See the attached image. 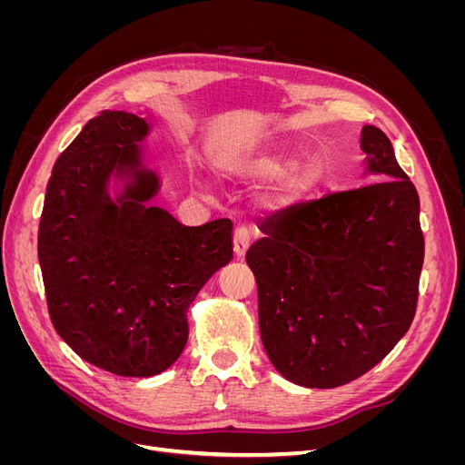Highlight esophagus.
I'll use <instances>...</instances> for the list:
<instances>
[{
    "label": "esophagus",
    "mask_w": 465,
    "mask_h": 465,
    "mask_svg": "<svg viewBox=\"0 0 465 465\" xmlns=\"http://www.w3.org/2000/svg\"><path fill=\"white\" fill-rule=\"evenodd\" d=\"M252 244V234L246 227H238L234 231V254L238 258H242L246 254V250L250 248Z\"/></svg>",
    "instance_id": "esophagus-1"
}]
</instances>
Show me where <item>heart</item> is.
Segmentation results:
<instances>
[{
	"label": "heart",
	"instance_id": "heart-1",
	"mask_svg": "<svg viewBox=\"0 0 465 465\" xmlns=\"http://www.w3.org/2000/svg\"><path fill=\"white\" fill-rule=\"evenodd\" d=\"M291 161V151H273L262 154L260 159L252 164V173L260 178H275L279 176ZM323 178V166L318 157H302L294 161L275 188V200L279 203H292L301 198H306L308 193L314 192Z\"/></svg>",
	"mask_w": 465,
	"mask_h": 465
}]
</instances>
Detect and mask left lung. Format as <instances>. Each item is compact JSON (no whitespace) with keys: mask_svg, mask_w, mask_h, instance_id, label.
I'll return each instance as SVG.
<instances>
[{"mask_svg":"<svg viewBox=\"0 0 465 465\" xmlns=\"http://www.w3.org/2000/svg\"><path fill=\"white\" fill-rule=\"evenodd\" d=\"M361 151L372 182L279 209L246 252L265 353L306 388L369 372L417 311L425 260L419 193L382 130L364 125Z\"/></svg>","mask_w":465,"mask_h":465,"instance_id":"left-lung-1","label":"left lung"}]
</instances>
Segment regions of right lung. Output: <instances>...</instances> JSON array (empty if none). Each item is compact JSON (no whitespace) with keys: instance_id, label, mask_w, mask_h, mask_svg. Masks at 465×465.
<instances>
[{"instance_id":"right-lung-1","label":"right lung","mask_w":465,"mask_h":465,"mask_svg":"<svg viewBox=\"0 0 465 465\" xmlns=\"http://www.w3.org/2000/svg\"><path fill=\"white\" fill-rule=\"evenodd\" d=\"M149 124L104 110L60 154L38 227V262L55 331L94 367L154 376L188 341V308L232 258V221L184 227L147 202L159 190L139 163ZM134 182L118 206L111 173Z\"/></svg>"}]
</instances>
